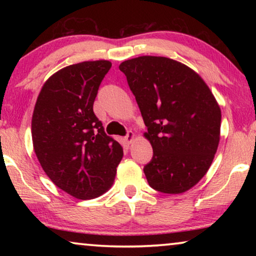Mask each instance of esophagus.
<instances>
[{"label":"esophagus","mask_w":256,"mask_h":256,"mask_svg":"<svg viewBox=\"0 0 256 256\" xmlns=\"http://www.w3.org/2000/svg\"><path fill=\"white\" fill-rule=\"evenodd\" d=\"M134 136H135V134H134V132H132V130L127 132V135L124 136V140H126V142H127L128 144H129V143H132V140H134Z\"/></svg>","instance_id":"obj_1"}]
</instances>
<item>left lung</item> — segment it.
Listing matches in <instances>:
<instances>
[{"mask_svg":"<svg viewBox=\"0 0 256 256\" xmlns=\"http://www.w3.org/2000/svg\"><path fill=\"white\" fill-rule=\"evenodd\" d=\"M148 128L152 158L143 168L150 186L182 194L198 183L216 152L222 112L208 85L186 65L166 57L121 62Z\"/></svg>","mask_w":256,"mask_h":256,"instance_id":"obj_1","label":"left lung"}]
</instances>
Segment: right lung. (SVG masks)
I'll use <instances>...</instances> for the list:
<instances>
[{"instance_id":"add662e5","label":"right lung","mask_w":256,"mask_h":256,"mask_svg":"<svg viewBox=\"0 0 256 256\" xmlns=\"http://www.w3.org/2000/svg\"><path fill=\"white\" fill-rule=\"evenodd\" d=\"M110 68V62L96 60L62 68L46 80L34 106L31 132L37 158L59 188L78 199L104 194L124 156L93 112Z\"/></svg>"}]
</instances>
